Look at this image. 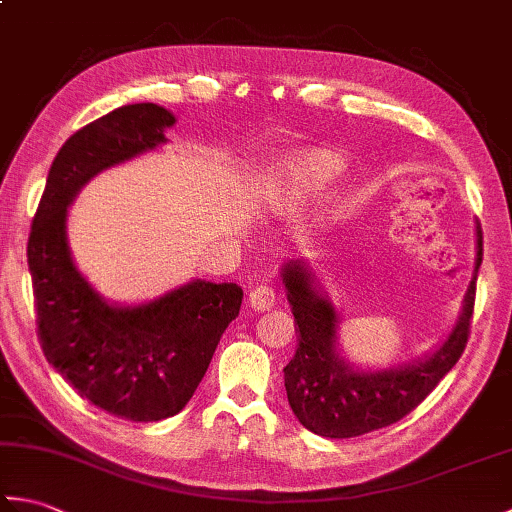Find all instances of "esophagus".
Returning a JSON list of instances; mask_svg holds the SVG:
<instances>
[{"label":"esophagus","instance_id":"esophagus-1","mask_svg":"<svg viewBox=\"0 0 512 512\" xmlns=\"http://www.w3.org/2000/svg\"><path fill=\"white\" fill-rule=\"evenodd\" d=\"M275 290L270 286H257L250 290L248 295V308L255 310V312H266L275 306Z\"/></svg>","mask_w":512,"mask_h":512}]
</instances>
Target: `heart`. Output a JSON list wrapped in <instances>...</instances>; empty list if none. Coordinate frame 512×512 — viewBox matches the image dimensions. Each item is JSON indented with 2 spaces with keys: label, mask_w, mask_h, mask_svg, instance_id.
I'll return each mask as SVG.
<instances>
[{
  "label": "heart",
  "mask_w": 512,
  "mask_h": 512,
  "mask_svg": "<svg viewBox=\"0 0 512 512\" xmlns=\"http://www.w3.org/2000/svg\"><path fill=\"white\" fill-rule=\"evenodd\" d=\"M343 158L336 151L323 147H306L292 151L281 162V178L286 182V200L299 204L312 198L341 176Z\"/></svg>",
  "instance_id": "obj_1"
}]
</instances>
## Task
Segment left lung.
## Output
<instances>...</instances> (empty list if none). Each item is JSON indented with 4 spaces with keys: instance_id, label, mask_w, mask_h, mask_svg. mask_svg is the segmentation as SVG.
Listing matches in <instances>:
<instances>
[{
    "instance_id": "1",
    "label": "left lung",
    "mask_w": 512,
    "mask_h": 512,
    "mask_svg": "<svg viewBox=\"0 0 512 512\" xmlns=\"http://www.w3.org/2000/svg\"><path fill=\"white\" fill-rule=\"evenodd\" d=\"M480 264L482 231L477 226L473 277L451 332L424 356L380 369L356 367L343 354L341 312L319 286L310 259H290L281 266L299 334L297 352L284 367V383L290 409L303 427L323 438H356L389 427L416 409L464 352Z\"/></svg>"
}]
</instances>
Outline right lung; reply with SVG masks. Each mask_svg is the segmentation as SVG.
<instances>
[{
    "label": "right lung",
    "mask_w": 512,
    "mask_h": 512,
    "mask_svg": "<svg viewBox=\"0 0 512 512\" xmlns=\"http://www.w3.org/2000/svg\"><path fill=\"white\" fill-rule=\"evenodd\" d=\"M176 123L156 103L123 105L59 149L28 237L39 343L48 363L92 405L132 422H156L191 400L217 343L242 306L237 284L191 279L136 306L107 301L76 268L68 209L105 169L160 145Z\"/></svg>",
    "instance_id": "right-lung-1"
}]
</instances>
